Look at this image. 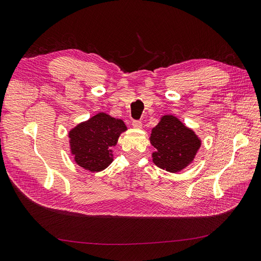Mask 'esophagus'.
Here are the masks:
<instances>
[{"label":"esophagus","instance_id":"obj_1","mask_svg":"<svg viewBox=\"0 0 261 261\" xmlns=\"http://www.w3.org/2000/svg\"><path fill=\"white\" fill-rule=\"evenodd\" d=\"M132 125H133L134 128L139 129V128H141V126H143V123H141L140 121H133Z\"/></svg>","mask_w":261,"mask_h":261}]
</instances>
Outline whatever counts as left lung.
I'll list each match as a JSON object with an SVG mask.
<instances>
[{"mask_svg":"<svg viewBox=\"0 0 261 261\" xmlns=\"http://www.w3.org/2000/svg\"><path fill=\"white\" fill-rule=\"evenodd\" d=\"M149 139L155 148L152 152L153 163L171 173L179 172L191 164L201 146L195 132L174 115H163Z\"/></svg>","mask_w":261,"mask_h":261,"instance_id":"8db88e82","label":"left lung"}]
</instances>
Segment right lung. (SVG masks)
<instances>
[{"instance_id": "obj_1", "label": "right lung", "mask_w": 261, "mask_h": 261, "mask_svg": "<svg viewBox=\"0 0 261 261\" xmlns=\"http://www.w3.org/2000/svg\"><path fill=\"white\" fill-rule=\"evenodd\" d=\"M125 130L127 127L122 120L103 112L76 125L68 133L74 161L90 172L107 169L113 161L112 147Z\"/></svg>"}]
</instances>
